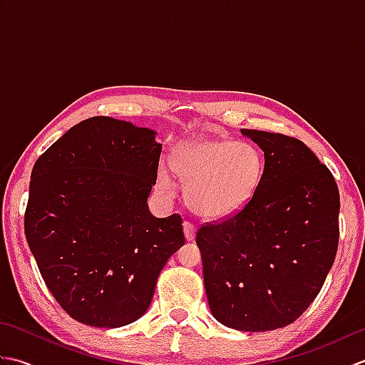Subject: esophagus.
I'll return each instance as SVG.
<instances>
[{
	"label": "esophagus",
	"mask_w": 365,
	"mask_h": 365,
	"mask_svg": "<svg viewBox=\"0 0 365 365\" xmlns=\"http://www.w3.org/2000/svg\"><path fill=\"white\" fill-rule=\"evenodd\" d=\"M183 232H185V238L191 242L196 237V224L191 221H183Z\"/></svg>",
	"instance_id": "1"
}]
</instances>
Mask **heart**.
I'll return each instance as SVG.
<instances>
[{
  "label": "heart",
  "mask_w": 365,
  "mask_h": 365,
  "mask_svg": "<svg viewBox=\"0 0 365 365\" xmlns=\"http://www.w3.org/2000/svg\"><path fill=\"white\" fill-rule=\"evenodd\" d=\"M170 168L187 188L192 210L204 218L220 220L250 202L263 174V157L250 143L195 139L177 147ZM158 187L166 192L174 190L173 178L163 168Z\"/></svg>",
  "instance_id": "heart-1"
}]
</instances>
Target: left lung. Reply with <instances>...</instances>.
Wrapping results in <instances>:
<instances>
[{"instance_id": "left-lung-1", "label": "left lung", "mask_w": 365, "mask_h": 365, "mask_svg": "<svg viewBox=\"0 0 365 365\" xmlns=\"http://www.w3.org/2000/svg\"><path fill=\"white\" fill-rule=\"evenodd\" d=\"M242 131L265 157L259 187L242 210L204 222L196 243L215 319L240 331H273L299 319L334 263L339 188L299 139Z\"/></svg>"}]
</instances>
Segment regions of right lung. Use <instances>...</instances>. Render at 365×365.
<instances>
[{
  "mask_svg": "<svg viewBox=\"0 0 365 365\" xmlns=\"http://www.w3.org/2000/svg\"><path fill=\"white\" fill-rule=\"evenodd\" d=\"M155 131L106 115L76 123L31 173L25 235L64 312L119 328L149 309L168 259L185 245L182 216L153 218Z\"/></svg>",
  "mask_w": 365,
  "mask_h": 365,
  "instance_id": "obj_1",
  "label": "right lung"
}]
</instances>
